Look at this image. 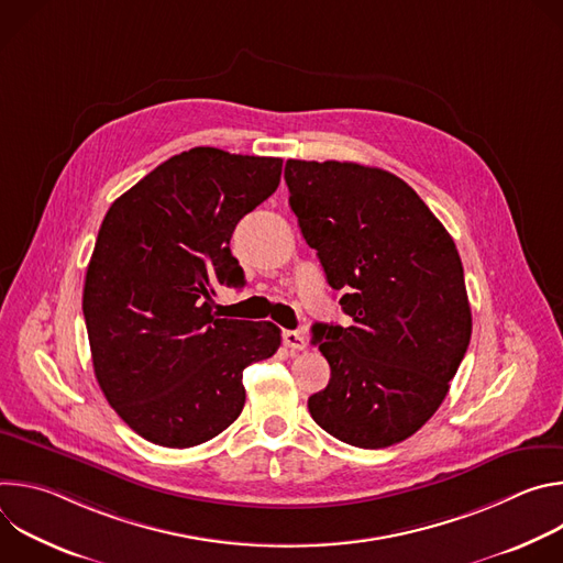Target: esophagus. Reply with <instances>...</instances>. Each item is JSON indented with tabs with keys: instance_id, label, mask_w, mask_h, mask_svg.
<instances>
[{
	"instance_id": "1",
	"label": "esophagus",
	"mask_w": 563,
	"mask_h": 563,
	"mask_svg": "<svg viewBox=\"0 0 563 563\" xmlns=\"http://www.w3.org/2000/svg\"><path fill=\"white\" fill-rule=\"evenodd\" d=\"M283 343H285L291 352H302V350L307 347V339H305V334L294 332V330H287V332L283 334Z\"/></svg>"
}]
</instances>
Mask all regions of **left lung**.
Wrapping results in <instances>:
<instances>
[{"label": "left lung", "mask_w": 563, "mask_h": 563, "mask_svg": "<svg viewBox=\"0 0 563 563\" xmlns=\"http://www.w3.org/2000/svg\"><path fill=\"white\" fill-rule=\"evenodd\" d=\"M289 207L350 328L318 323L330 363L311 419L343 443L378 450L412 437L439 410L472 334L463 265L452 235L389 172L356 163L287 159Z\"/></svg>", "instance_id": "obj_1"}]
</instances>
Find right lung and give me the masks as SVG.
<instances>
[{
  "instance_id": "1",
  "label": "right lung",
  "mask_w": 563,
  "mask_h": 563,
  "mask_svg": "<svg viewBox=\"0 0 563 563\" xmlns=\"http://www.w3.org/2000/svg\"><path fill=\"white\" fill-rule=\"evenodd\" d=\"M283 159L196 146L107 211L82 311L96 378L142 439L194 448L243 412V369L280 347L274 323L218 318L216 285L240 287L229 240L280 183Z\"/></svg>"
}]
</instances>
